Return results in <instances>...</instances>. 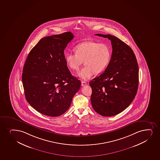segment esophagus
<instances>
[{
  "label": "esophagus",
  "mask_w": 160,
  "mask_h": 160,
  "mask_svg": "<svg viewBox=\"0 0 160 160\" xmlns=\"http://www.w3.org/2000/svg\"><path fill=\"white\" fill-rule=\"evenodd\" d=\"M86 85H87L86 82L83 81L81 82V86H85Z\"/></svg>",
  "instance_id": "34e87169"
}]
</instances>
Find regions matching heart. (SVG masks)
<instances>
[{"label": "heart", "instance_id": "b5f03b06", "mask_svg": "<svg viewBox=\"0 0 160 160\" xmlns=\"http://www.w3.org/2000/svg\"><path fill=\"white\" fill-rule=\"evenodd\" d=\"M75 52H68L65 60L72 71H77L82 65L85 66L78 72V76L83 80H88L95 73H100L105 70L111 57V51L105 43L88 41L76 45Z\"/></svg>", "mask_w": 160, "mask_h": 160}]
</instances>
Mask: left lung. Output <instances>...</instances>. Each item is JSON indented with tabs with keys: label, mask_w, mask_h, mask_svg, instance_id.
Returning <instances> with one entry per match:
<instances>
[{
	"label": "left lung",
	"mask_w": 160,
	"mask_h": 160,
	"mask_svg": "<svg viewBox=\"0 0 160 160\" xmlns=\"http://www.w3.org/2000/svg\"><path fill=\"white\" fill-rule=\"evenodd\" d=\"M95 35L111 41L112 53L104 73L89 82L92 89L91 103L98 114L113 116L124 111L135 98L139 67L133 51L124 42L109 34Z\"/></svg>",
	"instance_id": "left-lung-1"
}]
</instances>
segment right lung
Wrapping results in <instances>:
<instances>
[{"label": "right lung", "mask_w": 160, "mask_h": 160, "mask_svg": "<svg viewBox=\"0 0 160 160\" xmlns=\"http://www.w3.org/2000/svg\"><path fill=\"white\" fill-rule=\"evenodd\" d=\"M70 32L42 38L29 53L23 68L25 97L36 111L48 116H59L70 108L81 86L72 75L64 50L73 38Z\"/></svg>", "instance_id": "obj_1"}]
</instances>
